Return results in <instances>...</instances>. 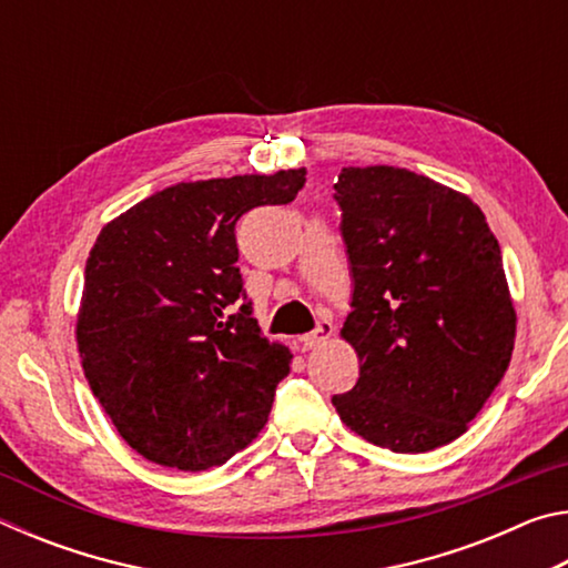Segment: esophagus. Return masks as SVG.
Masks as SVG:
<instances>
[{
    "label": "esophagus",
    "instance_id": "esophagus-1",
    "mask_svg": "<svg viewBox=\"0 0 568 568\" xmlns=\"http://www.w3.org/2000/svg\"><path fill=\"white\" fill-rule=\"evenodd\" d=\"M333 335V325L331 323H321L318 328H315L313 333H307V335H303L301 338V345H303V351H315V348H321V345L328 341Z\"/></svg>",
    "mask_w": 568,
    "mask_h": 568
}]
</instances>
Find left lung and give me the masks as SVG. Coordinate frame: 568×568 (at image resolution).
I'll use <instances>...</instances> for the list:
<instances>
[{"mask_svg":"<svg viewBox=\"0 0 568 568\" xmlns=\"http://www.w3.org/2000/svg\"><path fill=\"white\" fill-rule=\"evenodd\" d=\"M335 200L355 281L341 338L361 378L333 406L396 454L446 446L511 363L516 307L498 240L468 195L403 168H343Z\"/></svg>","mask_w":568,"mask_h":568,"instance_id":"obj_1","label":"left lung"}]
</instances>
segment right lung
I'll return each instance as SVG.
<instances>
[{
  "label": "right lung",
  "mask_w": 568,
  "mask_h": 568,
  "mask_svg": "<svg viewBox=\"0 0 568 568\" xmlns=\"http://www.w3.org/2000/svg\"><path fill=\"white\" fill-rule=\"evenodd\" d=\"M305 168L178 182L100 230L84 265L77 351L132 450L178 470L223 466L267 423L293 353L243 297L235 223L287 205Z\"/></svg>",
  "instance_id": "1"
}]
</instances>
